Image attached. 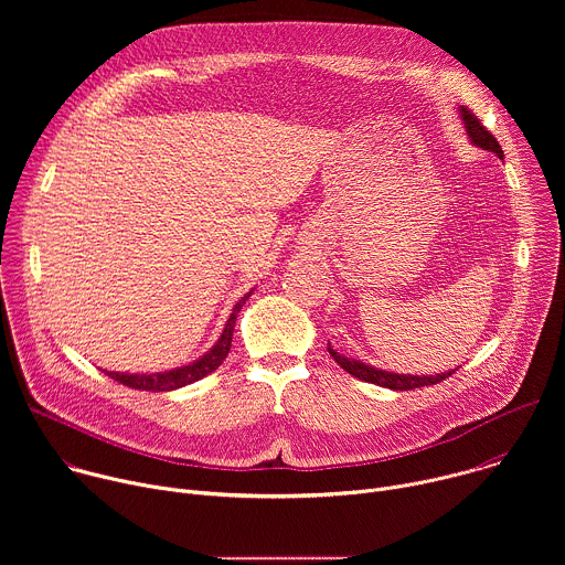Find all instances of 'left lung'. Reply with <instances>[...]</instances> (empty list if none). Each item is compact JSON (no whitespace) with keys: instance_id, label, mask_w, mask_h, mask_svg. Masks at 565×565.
<instances>
[{"instance_id":"1","label":"left lung","mask_w":565,"mask_h":565,"mask_svg":"<svg viewBox=\"0 0 565 565\" xmlns=\"http://www.w3.org/2000/svg\"><path fill=\"white\" fill-rule=\"evenodd\" d=\"M458 116L465 125V131H467V138L471 140V145L486 149V151H492L497 153L501 160H503V149L499 145V140L480 125V120L467 109V107H458ZM329 353L333 355V360L344 369L349 371L353 377L358 380H364V382H371V384H377V386H384V388H393V391H412V388H420V386H429V384H438L443 380H447L451 373H456L458 369H449V371H443V373H436V375H412V373H393V371H384V369H377V366H371L362 360H353V358H347L342 353H338L331 344H329Z\"/></svg>"}]
</instances>
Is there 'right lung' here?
I'll return each instance as SVG.
<instances>
[{"mask_svg": "<svg viewBox=\"0 0 565 565\" xmlns=\"http://www.w3.org/2000/svg\"><path fill=\"white\" fill-rule=\"evenodd\" d=\"M250 295H253V290L246 292L234 303V308H232V312L225 321V329L221 331V338L199 360H194L190 364H183V366H177V369H170V371H158V373H120V371H105V373L111 380H116V382H120L129 388H138V391H174V388L188 386L192 382H199L201 377H205L207 373L218 369L223 364V360L227 358L230 347H232V333H234L236 315H238L241 306H244L250 299Z\"/></svg>", "mask_w": 565, "mask_h": 565, "instance_id": "add662e5", "label": "right lung"}]
</instances>
